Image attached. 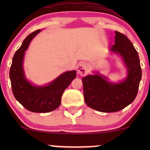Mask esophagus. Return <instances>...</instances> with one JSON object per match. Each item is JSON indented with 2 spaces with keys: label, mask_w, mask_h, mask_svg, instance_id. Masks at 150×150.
I'll use <instances>...</instances> for the list:
<instances>
[{
  "label": "esophagus",
  "mask_w": 150,
  "mask_h": 150,
  "mask_svg": "<svg viewBox=\"0 0 150 150\" xmlns=\"http://www.w3.org/2000/svg\"><path fill=\"white\" fill-rule=\"evenodd\" d=\"M77 71L80 76H85L88 73V66H87V63H80L77 66Z\"/></svg>",
  "instance_id": "34e87169"
}]
</instances>
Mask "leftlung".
I'll return each mask as SVG.
<instances>
[{"label":"left lung","mask_w":150,"mask_h":150,"mask_svg":"<svg viewBox=\"0 0 150 150\" xmlns=\"http://www.w3.org/2000/svg\"><path fill=\"white\" fill-rule=\"evenodd\" d=\"M115 44L111 51L120 55L127 68L128 75L119 83H111L100 74L82 77L86 104L98 111H119L131 104L137 96L142 77L138 53L124 34L115 32Z\"/></svg>","instance_id":"1"}]
</instances>
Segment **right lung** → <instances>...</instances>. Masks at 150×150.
Returning <instances> with one entry per match:
<instances>
[{
    "label": "right lung",
    "instance_id": "1",
    "mask_svg": "<svg viewBox=\"0 0 150 150\" xmlns=\"http://www.w3.org/2000/svg\"><path fill=\"white\" fill-rule=\"evenodd\" d=\"M40 32L41 30H38L29 34L17 50L10 69V78L13 95L26 109L46 113L61 105L63 93L76 77V71L65 72L46 86H35L26 79L22 66L24 55L31 41Z\"/></svg>",
    "mask_w": 150,
    "mask_h": 150
}]
</instances>
